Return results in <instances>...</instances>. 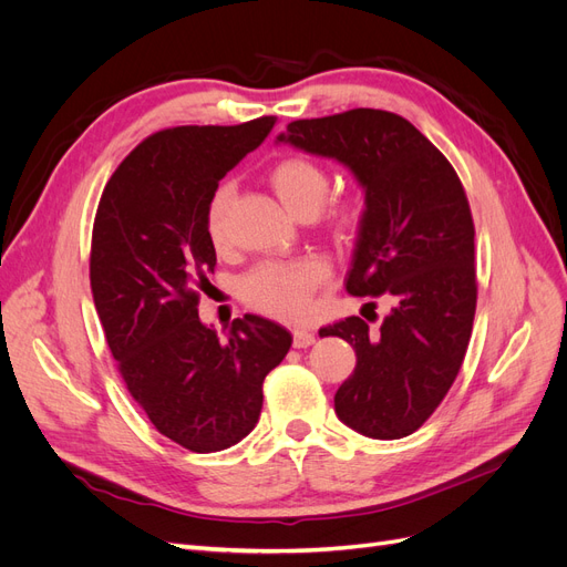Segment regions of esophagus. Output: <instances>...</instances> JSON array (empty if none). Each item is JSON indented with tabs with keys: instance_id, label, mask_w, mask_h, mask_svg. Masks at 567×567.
Listing matches in <instances>:
<instances>
[{
	"instance_id": "1",
	"label": "esophagus",
	"mask_w": 567,
	"mask_h": 567,
	"mask_svg": "<svg viewBox=\"0 0 567 567\" xmlns=\"http://www.w3.org/2000/svg\"><path fill=\"white\" fill-rule=\"evenodd\" d=\"M312 342H315V333L305 331V329H296V331H293V348H298V350L310 348Z\"/></svg>"
}]
</instances>
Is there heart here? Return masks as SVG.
I'll return each instance as SVG.
<instances>
[{
    "mask_svg": "<svg viewBox=\"0 0 567 567\" xmlns=\"http://www.w3.org/2000/svg\"><path fill=\"white\" fill-rule=\"evenodd\" d=\"M269 184L281 198L286 208L296 217L302 213H319L329 196L331 177L326 169L310 158H286L271 167ZM234 186L219 184L205 208V229L210 241L221 246L227 241L229 208ZM359 208L354 200H336L329 208V217L338 229L354 225ZM329 279V265L319 257L302 260H274L255 267L241 284L244 300L252 310L281 321H300L310 315V298L315 290Z\"/></svg>",
    "mask_w": 567,
    "mask_h": 567,
    "instance_id": "obj_1",
    "label": "heart"
}]
</instances>
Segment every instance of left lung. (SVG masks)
I'll return each mask as SVG.
<instances>
[{
    "label": "left lung",
    "instance_id": "8db88e82",
    "mask_svg": "<svg viewBox=\"0 0 567 567\" xmlns=\"http://www.w3.org/2000/svg\"><path fill=\"white\" fill-rule=\"evenodd\" d=\"M277 142L338 161L364 188L346 288L390 300V315L379 331L348 317L319 336L348 340L357 354L336 392L338 419L373 440L406 437L450 392L473 331L475 227L466 192L450 161L388 111L296 120Z\"/></svg>",
    "mask_w": 567,
    "mask_h": 567
}]
</instances>
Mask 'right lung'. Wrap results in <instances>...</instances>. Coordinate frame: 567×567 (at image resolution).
Instances as JSON below:
<instances>
[{
    "mask_svg": "<svg viewBox=\"0 0 567 567\" xmlns=\"http://www.w3.org/2000/svg\"><path fill=\"white\" fill-rule=\"evenodd\" d=\"M274 123L156 132L117 165L94 219L90 281L117 371L156 431L198 454L252 431L265 375L293 342L257 315L234 319L227 340L198 319V290L217 262L205 208Z\"/></svg>",
    "mask_w": 567,
    "mask_h": 567,
    "instance_id": "right-lung-1",
    "label": "right lung"
}]
</instances>
